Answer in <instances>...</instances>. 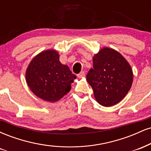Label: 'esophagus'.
<instances>
[{"label": "esophagus", "mask_w": 151, "mask_h": 151, "mask_svg": "<svg viewBox=\"0 0 151 151\" xmlns=\"http://www.w3.org/2000/svg\"><path fill=\"white\" fill-rule=\"evenodd\" d=\"M84 75H85V73H84V72H83L82 71V72H81L80 73L77 74V77H84Z\"/></svg>", "instance_id": "obj_1"}]
</instances>
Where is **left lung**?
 <instances>
[{"mask_svg":"<svg viewBox=\"0 0 151 151\" xmlns=\"http://www.w3.org/2000/svg\"><path fill=\"white\" fill-rule=\"evenodd\" d=\"M86 80L99 104L111 106L120 102L133 83V72L126 59L113 49L105 47L93 58V68Z\"/></svg>","mask_w":151,"mask_h":151,"instance_id":"1","label":"left lung"}]
</instances>
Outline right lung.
Here are the masks:
<instances>
[{
	"label": "right lung",
	"mask_w": 151,
	"mask_h": 151,
	"mask_svg": "<svg viewBox=\"0 0 151 151\" xmlns=\"http://www.w3.org/2000/svg\"><path fill=\"white\" fill-rule=\"evenodd\" d=\"M55 50H47L32 59L26 71V81L31 91L45 101H57L70 91L76 79L67 65L60 63Z\"/></svg>",
	"instance_id": "add662e5"
}]
</instances>
